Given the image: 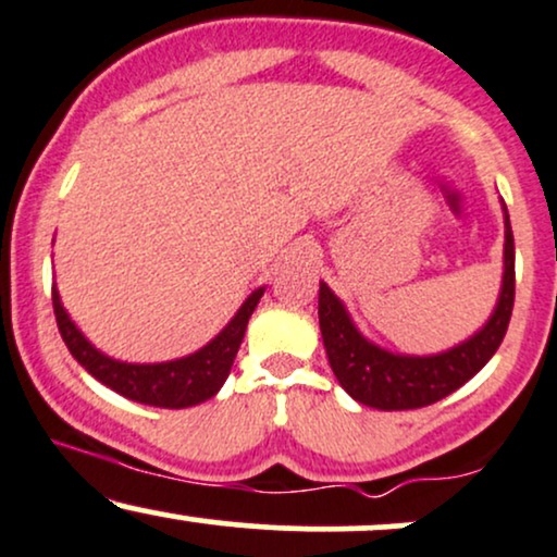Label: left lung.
<instances>
[{
  "instance_id": "obj_1",
  "label": "left lung",
  "mask_w": 557,
  "mask_h": 557,
  "mask_svg": "<svg viewBox=\"0 0 557 557\" xmlns=\"http://www.w3.org/2000/svg\"><path fill=\"white\" fill-rule=\"evenodd\" d=\"M503 259L500 298L487 324L466 343L434 356H400L369 343L350 322L341 298L327 285L319 283V330L332 372L345 393L380 411H408V408L432 406L466 385L500 348L513 314L516 251L508 212H505Z\"/></svg>"
}]
</instances>
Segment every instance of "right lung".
I'll use <instances>...</instances> for the list:
<instances>
[{
	"instance_id": "add662e5",
	"label": "right lung",
	"mask_w": 557,
	"mask_h": 557,
	"mask_svg": "<svg viewBox=\"0 0 557 557\" xmlns=\"http://www.w3.org/2000/svg\"><path fill=\"white\" fill-rule=\"evenodd\" d=\"M261 296H264V287H259L246 298L238 314L230 319L227 327L212 343L203 345L196 354L185 356V359L164 363H125L104 356L83 337V332L75 327L73 319L62 309L57 287H52L57 327H60L62 341H65L73 359L101 385L112 387L114 393L125 395V398L157 408H188L220 393L243 343V335H246L248 319H251Z\"/></svg>"
}]
</instances>
